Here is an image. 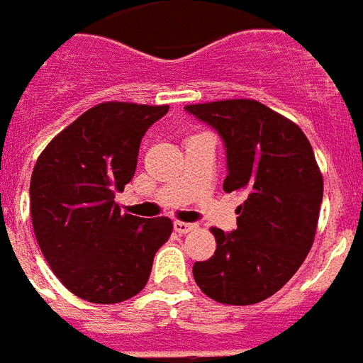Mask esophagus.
<instances>
[{
	"label": "esophagus",
	"instance_id": "esophagus-1",
	"mask_svg": "<svg viewBox=\"0 0 363 363\" xmlns=\"http://www.w3.org/2000/svg\"><path fill=\"white\" fill-rule=\"evenodd\" d=\"M173 227L179 235H186V233L196 229V225H192V223H184V221H174Z\"/></svg>",
	"mask_w": 363,
	"mask_h": 363
}]
</instances>
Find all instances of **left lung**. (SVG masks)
<instances>
[{"instance_id":"left-lung-1","label":"left lung","mask_w":363,"mask_h":363,"mask_svg":"<svg viewBox=\"0 0 363 363\" xmlns=\"http://www.w3.org/2000/svg\"><path fill=\"white\" fill-rule=\"evenodd\" d=\"M184 109L225 142L223 190L248 192L236 208V229H211L217 250L194 264L196 284L221 304H257L291 281L313 244L323 200L318 161L302 128L256 99Z\"/></svg>"}]
</instances>
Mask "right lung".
<instances>
[{
    "label": "right lung",
    "instance_id": "1",
    "mask_svg": "<svg viewBox=\"0 0 363 363\" xmlns=\"http://www.w3.org/2000/svg\"><path fill=\"white\" fill-rule=\"evenodd\" d=\"M169 106L98 104L40 154L30 179V216L55 277L82 300L117 304L146 286L169 217L121 213L115 194L133 181L142 136Z\"/></svg>",
    "mask_w": 363,
    "mask_h": 363
}]
</instances>
